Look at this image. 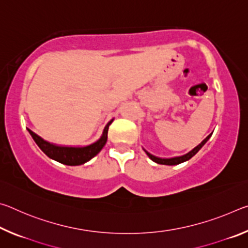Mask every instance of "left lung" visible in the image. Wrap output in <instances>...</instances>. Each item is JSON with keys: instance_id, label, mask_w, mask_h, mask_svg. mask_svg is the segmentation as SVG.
<instances>
[{"instance_id": "1", "label": "left lung", "mask_w": 248, "mask_h": 248, "mask_svg": "<svg viewBox=\"0 0 248 248\" xmlns=\"http://www.w3.org/2000/svg\"><path fill=\"white\" fill-rule=\"evenodd\" d=\"M211 136H212V133H210L209 136L205 138V139L201 142L200 144H198L196 146V148H194L192 149L191 151H189V152L188 153H186V154H184V155H182V156H175V157H170V158H162V157H157V156H155V155H152L151 153H149L148 151H145L144 149V152L146 153V155H148V156L152 159L153 162H155V163H157V164H163V165H177V164H180V163H184V162H186V161H188V159H190L192 156H194V155L198 152V151L202 148V146L205 144V142H207L210 138H211Z\"/></svg>"}]
</instances>
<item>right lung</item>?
Here are the masks:
<instances>
[{
    "label": "right lung",
    "mask_w": 248,
    "mask_h": 248,
    "mask_svg": "<svg viewBox=\"0 0 248 248\" xmlns=\"http://www.w3.org/2000/svg\"><path fill=\"white\" fill-rule=\"evenodd\" d=\"M112 121H114V119H111L106 124V127L104 128L102 137H100L97 141L85 146H65L50 143V142L44 140L43 138H40L38 134L32 132L31 129L27 130L33 141L36 142V144L39 146L40 150L43 151L48 157L52 158L59 163H62V164L77 166L89 162L90 159L93 158L95 155H97L100 152V150L104 148V145L106 144L107 142L108 128Z\"/></svg>",
    "instance_id": "add662e5"
}]
</instances>
